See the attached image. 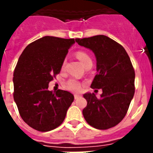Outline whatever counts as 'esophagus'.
<instances>
[{
	"mask_svg": "<svg viewBox=\"0 0 153 153\" xmlns=\"http://www.w3.org/2000/svg\"><path fill=\"white\" fill-rule=\"evenodd\" d=\"M81 96L79 95V94H74V99H79Z\"/></svg>",
	"mask_w": 153,
	"mask_h": 153,
	"instance_id": "34e87169",
	"label": "esophagus"
}]
</instances>
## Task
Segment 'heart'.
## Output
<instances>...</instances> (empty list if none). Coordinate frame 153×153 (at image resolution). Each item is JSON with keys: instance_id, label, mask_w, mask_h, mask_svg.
<instances>
[{"instance_id": "b5f03b06", "label": "heart", "mask_w": 153, "mask_h": 153, "mask_svg": "<svg viewBox=\"0 0 153 153\" xmlns=\"http://www.w3.org/2000/svg\"><path fill=\"white\" fill-rule=\"evenodd\" d=\"M75 55H76L77 59L80 61V62L83 67H85V65L87 64L89 62H92L91 58L89 56L88 54H86L84 51H77ZM67 89L72 91V92H79L81 91V84L77 80L71 79V80L67 82Z\"/></svg>"}]
</instances>
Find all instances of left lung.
<instances>
[{"instance_id":"8db88e82","label":"left lung","mask_w":153,"mask_h":153,"mask_svg":"<svg viewBox=\"0 0 153 153\" xmlns=\"http://www.w3.org/2000/svg\"><path fill=\"white\" fill-rule=\"evenodd\" d=\"M79 45L93 51L97 74L91 87L102 89L101 98L84 94L87 105L82 110L86 122L98 129H108L120 123L128 111L135 92V72L123 47L108 36L75 39Z\"/></svg>"}]
</instances>
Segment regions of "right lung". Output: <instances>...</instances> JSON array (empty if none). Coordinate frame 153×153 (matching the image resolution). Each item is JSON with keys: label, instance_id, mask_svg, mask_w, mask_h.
<instances>
[{"label": "right lung", "instance_id": "add662e5", "mask_svg": "<svg viewBox=\"0 0 153 153\" xmlns=\"http://www.w3.org/2000/svg\"><path fill=\"white\" fill-rule=\"evenodd\" d=\"M74 39L44 36L28 44L13 73V98L20 117L36 130L55 129L64 121L74 95L48 91V84L61 71Z\"/></svg>", "mask_w": 153, "mask_h": 153}]
</instances>
